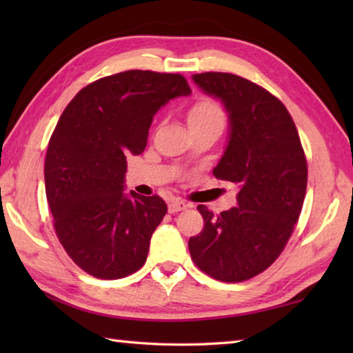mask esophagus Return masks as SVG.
<instances>
[{
  "instance_id": "esophagus-1",
  "label": "esophagus",
  "mask_w": 353,
  "mask_h": 353,
  "mask_svg": "<svg viewBox=\"0 0 353 353\" xmlns=\"http://www.w3.org/2000/svg\"><path fill=\"white\" fill-rule=\"evenodd\" d=\"M186 208H188V205H186L185 201H182V200H172L171 203L168 205V212H171V214L181 212V211H183V209H186Z\"/></svg>"
}]
</instances>
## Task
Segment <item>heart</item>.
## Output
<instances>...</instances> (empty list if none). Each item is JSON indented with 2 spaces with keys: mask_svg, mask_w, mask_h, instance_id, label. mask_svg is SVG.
<instances>
[{
  "mask_svg": "<svg viewBox=\"0 0 353 353\" xmlns=\"http://www.w3.org/2000/svg\"><path fill=\"white\" fill-rule=\"evenodd\" d=\"M186 123H188V129H200V127L206 125H224V114L221 108L212 100H199L190 108L188 114H186Z\"/></svg>",
  "mask_w": 353,
  "mask_h": 353,
  "instance_id": "obj_1",
  "label": "heart"
}]
</instances>
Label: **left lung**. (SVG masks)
<instances>
[{
  "label": "left lung",
  "instance_id": "8db88e82",
  "mask_svg": "<svg viewBox=\"0 0 353 353\" xmlns=\"http://www.w3.org/2000/svg\"><path fill=\"white\" fill-rule=\"evenodd\" d=\"M229 115V139L214 176L238 185L236 206L214 215L197 209L205 228L190 238L196 265L214 279L243 282L268 268L301 215L308 165L287 108L250 80L229 72L194 74Z\"/></svg>",
  "mask_w": 353,
  "mask_h": 353
}]
</instances>
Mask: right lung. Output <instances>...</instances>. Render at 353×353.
I'll return each mask as SVG.
<instances>
[{"label": "right lung", "instance_id": "add662e5", "mask_svg": "<svg viewBox=\"0 0 353 353\" xmlns=\"http://www.w3.org/2000/svg\"><path fill=\"white\" fill-rule=\"evenodd\" d=\"M190 94L181 74L132 70L88 85L63 110L45 157V192L59 241L91 276L119 279L144 265L167 205L124 192L125 156L144 152L157 110Z\"/></svg>", "mask_w": 353, "mask_h": 353}]
</instances>
